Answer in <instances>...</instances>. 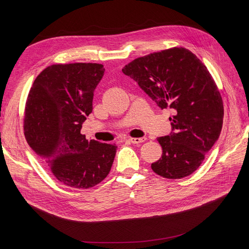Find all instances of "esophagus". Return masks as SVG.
Here are the masks:
<instances>
[{
    "label": "esophagus",
    "instance_id": "obj_1",
    "mask_svg": "<svg viewBox=\"0 0 249 249\" xmlns=\"http://www.w3.org/2000/svg\"><path fill=\"white\" fill-rule=\"evenodd\" d=\"M146 140V137H139V138H129L127 141L133 143V144H139V143L144 142Z\"/></svg>",
    "mask_w": 249,
    "mask_h": 249
}]
</instances>
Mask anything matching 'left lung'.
I'll list each match as a JSON object with an SVG mask.
<instances>
[{"label":"left lung","instance_id":"left-lung-1","mask_svg":"<svg viewBox=\"0 0 249 249\" xmlns=\"http://www.w3.org/2000/svg\"><path fill=\"white\" fill-rule=\"evenodd\" d=\"M161 109L171 108L174 132L159 137L161 158L152 171L182 178L197 171L219 138L224 107L218 87L192 51L173 47L135 58L123 68Z\"/></svg>","mask_w":249,"mask_h":249}]
</instances>
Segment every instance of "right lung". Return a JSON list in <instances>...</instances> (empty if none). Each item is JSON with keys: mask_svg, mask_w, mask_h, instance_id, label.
Listing matches in <instances>:
<instances>
[{"mask_svg": "<svg viewBox=\"0 0 249 249\" xmlns=\"http://www.w3.org/2000/svg\"><path fill=\"white\" fill-rule=\"evenodd\" d=\"M104 71L103 64L91 62L49 65L37 75L26 100V140L51 175L70 188L95 187L114 161L116 144L89 141L81 133Z\"/></svg>", "mask_w": 249, "mask_h": 249, "instance_id": "obj_1", "label": "right lung"}]
</instances>
